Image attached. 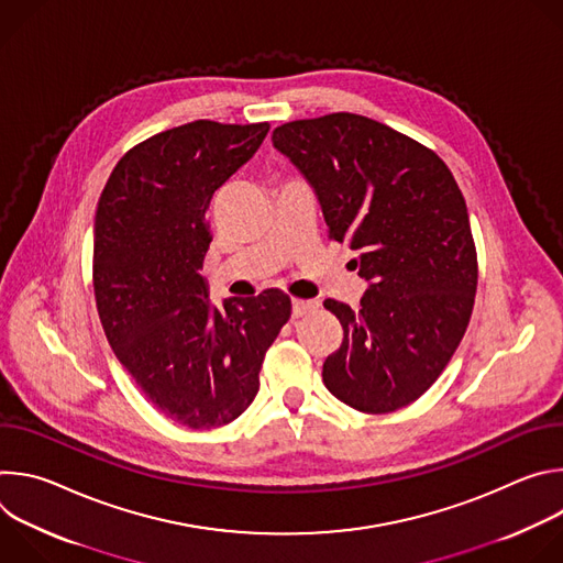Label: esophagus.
Instances as JSON below:
<instances>
[{
    "mask_svg": "<svg viewBox=\"0 0 563 563\" xmlns=\"http://www.w3.org/2000/svg\"><path fill=\"white\" fill-rule=\"evenodd\" d=\"M316 307V302L313 300H298V298H294L291 300V313H294V318H300V316H305L307 311H311Z\"/></svg>",
    "mask_w": 563,
    "mask_h": 563,
    "instance_id": "esophagus-1",
    "label": "esophagus"
}]
</instances>
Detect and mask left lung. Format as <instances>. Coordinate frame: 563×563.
Segmentation results:
<instances>
[{"mask_svg":"<svg viewBox=\"0 0 563 563\" xmlns=\"http://www.w3.org/2000/svg\"><path fill=\"white\" fill-rule=\"evenodd\" d=\"M272 142L369 283L358 309L323 302L345 334L323 365L325 387L365 415L415 404L456 352L476 294V247L452 172L432 148L356 113L280 124Z\"/></svg>","mask_w":563,"mask_h":563,"instance_id":"1","label":"left lung"}]
</instances>
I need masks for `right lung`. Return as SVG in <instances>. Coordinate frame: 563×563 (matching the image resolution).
Segmentation results:
<instances>
[{"label": "right lung", "mask_w": 563, "mask_h": 563, "mask_svg": "<svg viewBox=\"0 0 563 563\" xmlns=\"http://www.w3.org/2000/svg\"><path fill=\"white\" fill-rule=\"evenodd\" d=\"M267 131L196 120L155 133L120 157L98 202L93 291L109 345L148 404L191 430L250 408L291 316L280 289L213 307L200 276L209 200Z\"/></svg>", "instance_id": "obj_1"}]
</instances>
